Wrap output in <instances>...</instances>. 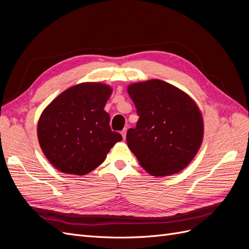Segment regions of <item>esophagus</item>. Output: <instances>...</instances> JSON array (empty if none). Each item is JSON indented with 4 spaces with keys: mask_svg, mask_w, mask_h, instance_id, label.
I'll return each mask as SVG.
<instances>
[{
    "mask_svg": "<svg viewBox=\"0 0 249 249\" xmlns=\"http://www.w3.org/2000/svg\"><path fill=\"white\" fill-rule=\"evenodd\" d=\"M122 135H123V138L125 139V136H126V129H124V130L122 131Z\"/></svg>",
    "mask_w": 249,
    "mask_h": 249,
    "instance_id": "obj_1",
    "label": "esophagus"
}]
</instances>
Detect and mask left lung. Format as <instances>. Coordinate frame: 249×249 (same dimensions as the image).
Returning <instances> with one entry per match:
<instances>
[{"label":"left lung","mask_w":249,"mask_h":249,"mask_svg":"<svg viewBox=\"0 0 249 249\" xmlns=\"http://www.w3.org/2000/svg\"><path fill=\"white\" fill-rule=\"evenodd\" d=\"M139 119L126 132V143L149 175L165 177L183 170L197 154L203 120L197 105L182 90L161 80L127 87Z\"/></svg>","instance_id":"8db88e82"}]
</instances>
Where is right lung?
Wrapping results in <instances>:
<instances>
[{
    "instance_id": "obj_1",
    "label": "right lung",
    "mask_w": 249,
    "mask_h": 249,
    "mask_svg": "<svg viewBox=\"0 0 249 249\" xmlns=\"http://www.w3.org/2000/svg\"><path fill=\"white\" fill-rule=\"evenodd\" d=\"M112 88L81 83L66 89L43 110L37 136L43 154L63 173L84 176L105 161L122 135L111 130L104 110Z\"/></svg>"
}]
</instances>
